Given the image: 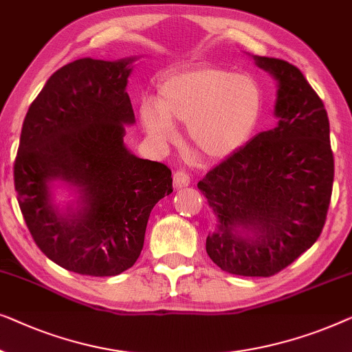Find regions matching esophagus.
<instances>
[{"label":"esophagus","instance_id":"34e87169","mask_svg":"<svg viewBox=\"0 0 352 352\" xmlns=\"http://www.w3.org/2000/svg\"><path fill=\"white\" fill-rule=\"evenodd\" d=\"M190 182H191V178L185 170H177L174 174V186L175 188L188 186V185H190Z\"/></svg>","mask_w":352,"mask_h":352}]
</instances>
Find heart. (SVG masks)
<instances>
[{"mask_svg":"<svg viewBox=\"0 0 352 352\" xmlns=\"http://www.w3.org/2000/svg\"><path fill=\"white\" fill-rule=\"evenodd\" d=\"M263 108V89L254 76L220 67H197L167 76L157 103H142L140 120L160 142L174 135L172 121L188 124L191 145L210 160H221L249 142Z\"/></svg>","mask_w":352,"mask_h":352,"instance_id":"heart-1","label":"heart"}]
</instances>
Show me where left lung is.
Masks as SVG:
<instances>
[{"label": "left lung", "mask_w": 352, "mask_h": 352, "mask_svg": "<svg viewBox=\"0 0 352 352\" xmlns=\"http://www.w3.org/2000/svg\"><path fill=\"white\" fill-rule=\"evenodd\" d=\"M277 81V126L207 172L197 188L217 217L206 250L236 276L270 277L318 241L333 186L330 124L298 68L254 56Z\"/></svg>", "instance_id": "8db88e82"}]
</instances>
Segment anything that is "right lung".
Wrapping results in <instances>:
<instances>
[{
    "instance_id": "right-lung-1",
    "label": "right lung",
    "mask_w": 352,
    "mask_h": 352,
    "mask_svg": "<svg viewBox=\"0 0 352 352\" xmlns=\"http://www.w3.org/2000/svg\"><path fill=\"white\" fill-rule=\"evenodd\" d=\"M132 57H86L58 68L30 105L14 162V186L30 234L62 268L116 276L135 263L151 209L172 191L162 162L124 145L135 122L126 92ZM65 181L80 195L58 210L50 186Z\"/></svg>"
}]
</instances>
